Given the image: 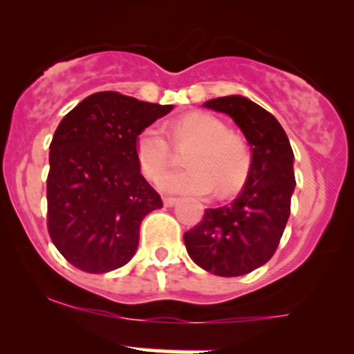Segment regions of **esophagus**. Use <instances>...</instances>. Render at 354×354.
I'll return each mask as SVG.
<instances>
[{
	"label": "esophagus",
	"instance_id": "obj_1",
	"mask_svg": "<svg viewBox=\"0 0 354 354\" xmlns=\"http://www.w3.org/2000/svg\"><path fill=\"white\" fill-rule=\"evenodd\" d=\"M175 203H177V198H174V196H165L163 198L165 207H174Z\"/></svg>",
	"mask_w": 354,
	"mask_h": 354
}]
</instances>
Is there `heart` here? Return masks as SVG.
I'll return each instance as SVG.
<instances>
[{"label":"heart","mask_w":354,"mask_h":354,"mask_svg":"<svg viewBox=\"0 0 354 354\" xmlns=\"http://www.w3.org/2000/svg\"><path fill=\"white\" fill-rule=\"evenodd\" d=\"M171 136L177 144L198 142L187 156V170H170L160 175L174 158V146L160 124H149L139 133L136 154L147 179H158L167 193L208 194L234 193L243 186L250 170V153L241 139L218 118L207 113H193L174 123Z\"/></svg>","instance_id":"heart-1"}]
</instances>
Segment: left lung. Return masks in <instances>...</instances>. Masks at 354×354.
<instances>
[{
  "label": "left lung",
  "instance_id": "1",
  "mask_svg": "<svg viewBox=\"0 0 354 354\" xmlns=\"http://www.w3.org/2000/svg\"><path fill=\"white\" fill-rule=\"evenodd\" d=\"M205 107L233 118L250 144L252 163L240 196L205 210L184 243L205 271L241 276L266 264L280 243L295 187L294 151L278 120L245 97H218Z\"/></svg>",
  "mask_w": 354,
  "mask_h": 354
}]
</instances>
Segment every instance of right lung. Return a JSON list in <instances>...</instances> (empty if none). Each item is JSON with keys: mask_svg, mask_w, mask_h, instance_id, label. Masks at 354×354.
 I'll return each instance as SVG.
<instances>
[{"mask_svg": "<svg viewBox=\"0 0 354 354\" xmlns=\"http://www.w3.org/2000/svg\"><path fill=\"white\" fill-rule=\"evenodd\" d=\"M171 107L97 92L59 123L50 144L46 225L74 268L99 274L133 257L140 222L163 207L140 174L137 137Z\"/></svg>", "mask_w": 354, "mask_h": 354, "instance_id": "right-lung-1", "label": "right lung"}]
</instances>
